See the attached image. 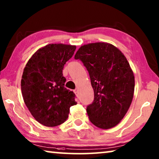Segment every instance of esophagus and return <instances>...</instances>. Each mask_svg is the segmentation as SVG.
I'll use <instances>...</instances> for the list:
<instances>
[{
    "mask_svg": "<svg viewBox=\"0 0 159 159\" xmlns=\"http://www.w3.org/2000/svg\"><path fill=\"white\" fill-rule=\"evenodd\" d=\"M74 92L75 94H76V95H78V93H79V90H78V88H76V89L74 90Z\"/></svg>",
    "mask_w": 159,
    "mask_h": 159,
    "instance_id": "1",
    "label": "esophagus"
}]
</instances>
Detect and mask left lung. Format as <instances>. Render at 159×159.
I'll use <instances>...</instances> for the list:
<instances>
[{
  "label": "left lung",
  "instance_id": "left-lung-1",
  "mask_svg": "<svg viewBox=\"0 0 159 159\" xmlns=\"http://www.w3.org/2000/svg\"><path fill=\"white\" fill-rule=\"evenodd\" d=\"M87 69L94 100L86 111L93 124L114 127L123 119L133 100L134 77L127 59L111 44L95 43L80 47L74 56Z\"/></svg>",
  "mask_w": 159,
  "mask_h": 159
}]
</instances>
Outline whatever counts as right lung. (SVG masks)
Segmentation results:
<instances>
[{
	"label": "right lung",
	"mask_w": 159,
	"mask_h": 159,
	"mask_svg": "<svg viewBox=\"0 0 159 159\" xmlns=\"http://www.w3.org/2000/svg\"><path fill=\"white\" fill-rule=\"evenodd\" d=\"M76 46L49 44L35 52L24 69L21 80L23 99L38 122L55 127L67 119L76 95L64 87L62 70Z\"/></svg>",
	"instance_id": "1"
}]
</instances>
